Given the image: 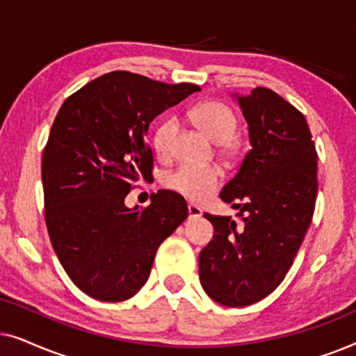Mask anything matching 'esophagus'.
Returning <instances> with one entry per match:
<instances>
[{
	"label": "esophagus",
	"instance_id": "1",
	"mask_svg": "<svg viewBox=\"0 0 356 356\" xmlns=\"http://www.w3.org/2000/svg\"><path fill=\"white\" fill-rule=\"evenodd\" d=\"M188 212H189V218H197L202 216V209L196 206V204H189Z\"/></svg>",
	"mask_w": 356,
	"mask_h": 356
}]
</instances>
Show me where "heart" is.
<instances>
[{
    "label": "heart",
    "mask_w": 356,
    "mask_h": 356,
    "mask_svg": "<svg viewBox=\"0 0 356 356\" xmlns=\"http://www.w3.org/2000/svg\"><path fill=\"white\" fill-rule=\"evenodd\" d=\"M191 120L199 126L213 143L220 145L225 154L235 150L232 136L236 129V115L230 106L218 100H207L194 106ZM178 123L175 118H163L157 124L152 136L154 150L160 157L172 154ZM220 183V172L216 167H197L183 163L165 177V186L193 201H204L216 191Z\"/></svg>",
    "instance_id": "1"
}]
</instances>
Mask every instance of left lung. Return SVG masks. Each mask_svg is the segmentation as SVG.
I'll return each mask as SVG.
<instances>
[{"mask_svg":"<svg viewBox=\"0 0 356 356\" xmlns=\"http://www.w3.org/2000/svg\"><path fill=\"white\" fill-rule=\"evenodd\" d=\"M251 149L220 197L241 218L204 213L213 238L199 254V279L223 306L266 298L285 279L313 220L318 152L303 113L274 90L238 99Z\"/></svg>","mask_w":356,"mask_h":356,"instance_id":"8db88e82","label":"left lung"}]
</instances>
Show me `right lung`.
Returning <instances> with one entry per match:
<instances>
[{"instance_id": "1", "label": "right lung", "mask_w": 356, "mask_h": 356, "mask_svg": "<svg viewBox=\"0 0 356 356\" xmlns=\"http://www.w3.org/2000/svg\"><path fill=\"white\" fill-rule=\"evenodd\" d=\"M197 90L113 71L58 111L42 157L45 223L63 269L92 298L116 303L138 293L159 246L186 220L178 193L162 189L140 211L124 197L152 177L150 121Z\"/></svg>"}]
</instances>
